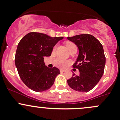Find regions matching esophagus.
<instances>
[{
  "label": "esophagus",
  "instance_id": "obj_1",
  "mask_svg": "<svg viewBox=\"0 0 120 120\" xmlns=\"http://www.w3.org/2000/svg\"><path fill=\"white\" fill-rule=\"evenodd\" d=\"M60 72H65V70H60Z\"/></svg>",
  "mask_w": 120,
  "mask_h": 120
}]
</instances>
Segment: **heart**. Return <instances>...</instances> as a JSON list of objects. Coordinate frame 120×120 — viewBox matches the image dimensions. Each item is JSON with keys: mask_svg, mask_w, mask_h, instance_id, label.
Wrapping results in <instances>:
<instances>
[{"mask_svg": "<svg viewBox=\"0 0 120 120\" xmlns=\"http://www.w3.org/2000/svg\"><path fill=\"white\" fill-rule=\"evenodd\" d=\"M66 46L67 47L68 49L69 50V51L71 52L74 49L76 48V45H75L74 42H67L66 43ZM55 48H56V46L53 48V51L55 50ZM54 64L56 65V67L59 68H66L68 65L70 64V61H68V60H65L64 59H61L60 57H56V59H55L54 60Z\"/></svg>", "mask_w": 120, "mask_h": 120, "instance_id": "obj_1", "label": "heart"}]
</instances>
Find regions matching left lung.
I'll return each mask as SVG.
<instances>
[{
  "instance_id": "left-lung-1",
  "label": "left lung",
  "mask_w": 120,
  "mask_h": 120,
  "mask_svg": "<svg viewBox=\"0 0 120 120\" xmlns=\"http://www.w3.org/2000/svg\"><path fill=\"white\" fill-rule=\"evenodd\" d=\"M67 39L79 49V55L73 67L78 69L79 75L73 74L67 80L69 86L80 92H88L99 82L104 72L106 57L102 45L91 34H83Z\"/></svg>"
}]
</instances>
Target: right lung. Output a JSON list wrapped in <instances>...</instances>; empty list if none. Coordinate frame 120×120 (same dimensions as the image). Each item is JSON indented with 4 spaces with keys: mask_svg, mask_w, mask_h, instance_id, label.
<instances>
[{
    "mask_svg": "<svg viewBox=\"0 0 120 120\" xmlns=\"http://www.w3.org/2000/svg\"><path fill=\"white\" fill-rule=\"evenodd\" d=\"M63 37H51L44 33L30 32L18 45L15 63L22 82L36 92L48 90L53 84L60 70L45 65V57L50 56L53 47Z\"/></svg>",
    "mask_w": 120,
    "mask_h": 120,
    "instance_id": "obj_1",
    "label": "right lung"
}]
</instances>
